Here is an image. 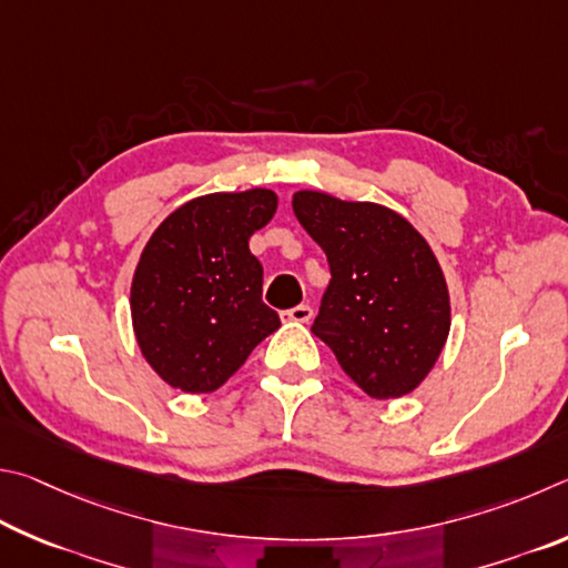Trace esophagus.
I'll use <instances>...</instances> for the list:
<instances>
[{
    "label": "esophagus",
    "mask_w": 568,
    "mask_h": 568,
    "mask_svg": "<svg viewBox=\"0 0 568 568\" xmlns=\"http://www.w3.org/2000/svg\"><path fill=\"white\" fill-rule=\"evenodd\" d=\"M286 322H296V324H306L314 316V310L310 304H300V306H292V310H286L284 314Z\"/></svg>",
    "instance_id": "esophagus-1"
}]
</instances>
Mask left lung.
Masks as SVG:
<instances>
[{
	"mask_svg": "<svg viewBox=\"0 0 568 568\" xmlns=\"http://www.w3.org/2000/svg\"><path fill=\"white\" fill-rule=\"evenodd\" d=\"M292 206L332 272L312 332L374 399L414 392L452 326L449 290L426 239L382 204L296 192Z\"/></svg>",
	"mask_w": 568,
	"mask_h": 568,
	"instance_id": "left-lung-1",
	"label": "left lung"
}]
</instances>
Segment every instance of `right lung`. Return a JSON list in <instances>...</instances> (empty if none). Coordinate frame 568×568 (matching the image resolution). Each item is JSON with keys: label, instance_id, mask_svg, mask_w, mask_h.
Listing matches in <instances>:
<instances>
[{"label": "right lung", "instance_id": "right-lung-1", "mask_svg": "<svg viewBox=\"0 0 568 568\" xmlns=\"http://www.w3.org/2000/svg\"><path fill=\"white\" fill-rule=\"evenodd\" d=\"M274 212L268 189L206 194L169 214L146 242L132 282L134 334L174 389H219L282 326L262 302L264 268L248 252V236Z\"/></svg>", "mask_w": 568, "mask_h": 568}]
</instances>
